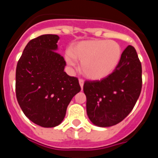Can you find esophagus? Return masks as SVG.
Segmentation results:
<instances>
[{
    "mask_svg": "<svg viewBox=\"0 0 158 158\" xmlns=\"http://www.w3.org/2000/svg\"><path fill=\"white\" fill-rule=\"evenodd\" d=\"M79 84H80V86H81V89H83L84 80H82V79H79Z\"/></svg>",
    "mask_w": 158,
    "mask_h": 158,
    "instance_id": "obj_1",
    "label": "esophagus"
}]
</instances>
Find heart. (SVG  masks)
<instances>
[{
  "label": "heart",
  "mask_w": 158,
  "mask_h": 158,
  "mask_svg": "<svg viewBox=\"0 0 158 158\" xmlns=\"http://www.w3.org/2000/svg\"><path fill=\"white\" fill-rule=\"evenodd\" d=\"M122 50L112 40H86L78 43L70 52H66L65 62L76 66V59L81 62L83 74L91 80L105 78L115 70L121 58Z\"/></svg>",
  "instance_id": "1"
}]
</instances>
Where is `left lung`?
Listing matches in <instances>:
<instances>
[{"label": "left lung", "instance_id": "left-lung-1", "mask_svg": "<svg viewBox=\"0 0 158 158\" xmlns=\"http://www.w3.org/2000/svg\"><path fill=\"white\" fill-rule=\"evenodd\" d=\"M83 90L88 117L94 125L107 127L123 120L142 90V65L135 49L128 46L113 73L100 81H85Z\"/></svg>", "mask_w": 158, "mask_h": 158}]
</instances>
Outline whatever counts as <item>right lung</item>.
Wrapping results in <instances>:
<instances>
[{
	"label": "right lung",
	"mask_w": 158,
	"mask_h": 158,
	"mask_svg": "<svg viewBox=\"0 0 158 158\" xmlns=\"http://www.w3.org/2000/svg\"><path fill=\"white\" fill-rule=\"evenodd\" d=\"M58 40L57 35H43L31 40L16 66L19 107L31 122L43 127L59 125L72 98L81 91L77 78L64 71L65 60L56 52Z\"/></svg>",
	"instance_id": "add662e5"
}]
</instances>
